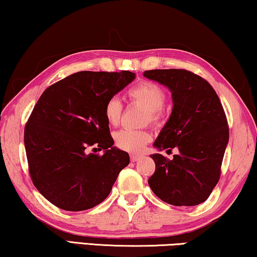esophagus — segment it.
Instances as JSON below:
<instances>
[{
  "mask_svg": "<svg viewBox=\"0 0 257 257\" xmlns=\"http://www.w3.org/2000/svg\"><path fill=\"white\" fill-rule=\"evenodd\" d=\"M140 155H137V154H131V156H130V159H131V162H137L140 160Z\"/></svg>",
  "mask_w": 257,
  "mask_h": 257,
  "instance_id": "esophagus-1",
  "label": "esophagus"
}]
</instances>
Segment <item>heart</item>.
I'll return each mask as SVG.
<instances>
[{"label": "heart", "mask_w": 257, "mask_h": 257, "mask_svg": "<svg viewBox=\"0 0 257 257\" xmlns=\"http://www.w3.org/2000/svg\"><path fill=\"white\" fill-rule=\"evenodd\" d=\"M128 97L133 102L147 109L146 121L159 124L163 118V105L167 101V93L160 85L152 81H141L128 90ZM121 102L116 96H111L105 102L103 113L106 123L111 126L119 124L121 117ZM115 145L121 151L128 153H140L145 146L152 141V133L148 130L124 128L113 136Z\"/></svg>", "instance_id": "b5f03b06"}]
</instances>
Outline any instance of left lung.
I'll use <instances>...</instances> for the list:
<instances>
[{
	"mask_svg": "<svg viewBox=\"0 0 257 257\" xmlns=\"http://www.w3.org/2000/svg\"><path fill=\"white\" fill-rule=\"evenodd\" d=\"M144 76L172 93L171 116L154 147L179 152L173 160L162 154L151 155L156 168L149 186L172 206L202 203L218 183L228 142L227 119L219 97L207 80L187 70H151Z\"/></svg>",
	"mask_w": 257,
	"mask_h": 257,
	"instance_id": "8db88e82",
	"label": "left lung"
}]
</instances>
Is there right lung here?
<instances>
[{"mask_svg":"<svg viewBox=\"0 0 257 257\" xmlns=\"http://www.w3.org/2000/svg\"><path fill=\"white\" fill-rule=\"evenodd\" d=\"M134 78L130 71H81L49 86L34 105L24 131L29 171L54 206L68 211L97 206L128 165V154L113 147L103 109Z\"/></svg>","mask_w":257,"mask_h":257,"instance_id":"1","label":"right lung"}]
</instances>
